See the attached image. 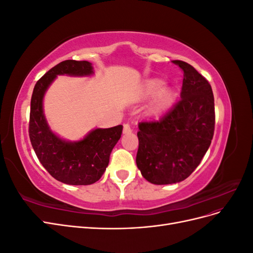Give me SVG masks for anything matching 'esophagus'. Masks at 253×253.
Here are the masks:
<instances>
[{
  "label": "esophagus",
  "instance_id": "obj_1",
  "mask_svg": "<svg viewBox=\"0 0 253 253\" xmlns=\"http://www.w3.org/2000/svg\"><path fill=\"white\" fill-rule=\"evenodd\" d=\"M131 132H132V128L129 126V125L127 124L124 125V134H129Z\"/></svg>",
  "mask_w": 253,
  "mask_h": 253
}]
</instances>
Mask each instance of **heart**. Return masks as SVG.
Returning a JSON list of instances; mask_svg holds the SVG:
<instances>
[{
  "label": "heart",
  "instance_id": "heart-1",
  "mask_svg": "<svg viewBox=\"0 0 253 253\" xmlns=\"http://www.w3.org/2000/svg\"><path fill=\"white\" fill-rule=\"evenodd\" d=\"M163 84L164 82L159 79L149 80L147 83H145V85L143 87V91H142L143 97H151L152 95H154L156 91L163 86ZM172 100H173V91L169 87H163L155 95L154 100L152 102V109L154 111L164 110L172 102Z\"/></svg>",
  "mask_w": 253,
  "mask_h": 253
}]
</instances>
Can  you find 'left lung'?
Segmentation results:
<instances>
[{"label":"left lung","mask_w":253,"mask_h":253,"mask_svg":"<svg viewBox=\"0 0 253 253\" xmlns=\"http://www.w3.org/2000/svg\"><path fill=\"white\" fill-rule=\"evenodd\" d=\"M172 62L183 72L180 99L159 120L139 122L136 164L154 185L179 182L192 174L208 151L215 112L210 83L187 62Z\"/></svg>","instance_id":"8db88e82"}]
</instances>
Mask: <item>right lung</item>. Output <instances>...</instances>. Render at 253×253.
Returning a JSON list of instances; mask_svg holds the SVG:
<instances>
[{
	"mask_svg": "<svg viewBox=\"0 0 253 253\" xmlns=\"http://www.w3.org/2000/svg\"><path fill=\"white\" fill-rule=\"evenodd\" d=\"M93 67L87 61L65 60L53 66L37 81L32 101L28 133L38 159L57 180L74 186L91 185L100 179L110 162L122 126L96 128L78 142H68L53 134L45 120L42 101L45 91L57 75L88 76Z\"/></svg>",
	"mask_w": 253,
	"mask_h": 253,
	"instance_id": "1",
	"label": "right lung"
}]
</instances>
